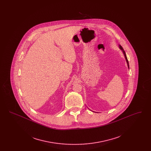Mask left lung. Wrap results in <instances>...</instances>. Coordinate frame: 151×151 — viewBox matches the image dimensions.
I'll use <instances>...</instances> for the list:
<instances>
[{
	"label": "left lung",
	"instance_id": "1",
	"mask_svg": "<svg viewBox=\"0 0 151 151\" xmlns=\"http://www.w3.org/2000/svg\"><path fill=\"white\" fill-rule=\"evenodd\" d=\"M119 48L121 49V50H122V51H123V53L124 54V57H125V59H126V62H127V63L128 67H129V61H128V60H127V57H126V52H125V51H124L123 49L122 48V47L121 46V45H119Z\"/></svg>",
	"mask_w": 151,
	"mask_h": 151
}]
</instances>
